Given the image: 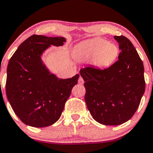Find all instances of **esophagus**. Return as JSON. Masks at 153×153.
<instances>
[{
  "label": "esophagus",
  "instance_id": "esophagus-1",
  "mask_svg": "<svg viewBox=\"0 0 153 153\" xmlns=\"http://www.w3.org/2000/svg\"><path fill=\"white\" fill-rule=\"evenodd\" d=\"M78 83L79 84H83L84 83V80L82 79V78H81V77H80V78H79Z\"/></svg>",
  "mask_w": 153,
  "mask_h": 153
}]
</instances>
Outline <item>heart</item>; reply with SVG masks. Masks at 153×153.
<instances>
[{
	"mask_svg": "<svg viewBox=\"0 0 153 153\" xmlns=\"http://www.w3.org/2000/svg\"><path fill=\"white\" fill-rule=\"evenodd\" d=\"M120 50L116 44L104 38H93L77 45L74 51L75 58L81 60H92V64L97 68L111 66L119 56Z\"/></svg>",
	"mask_w": 153,
	"mask_h": 153,
	"instance_id": "1",
	"label": "heart"
}]
</instances>
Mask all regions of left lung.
I'll return each instance as SVG.
<instances>
[{
	"label": "left lung",
	"instance_id": "1",
	"mask_svg": "<svg viewBox=\"0 0 153 153\" xmlns=\"http://www.w3.org/2000/svg\"><path fill=\"white\" fill-rule=\"evenodd\" d=\"M121 52L108 68H82L85 100L93 119L105 126H118L133 116L145 93L144 66L126 37L114 36Z\"/></svg>",
	"mask_w": 153,
	"mask_h": 153
}]
</instances>
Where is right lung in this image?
<instances>
[{
  "instance_id": "obj_1",
  "label": "right lung",
  "mask_w": 153,
  "mask_h": 153,
  "mask_svg": "<svg viewBox=\"0 0 153 153\" xmlns=\"http://www.w3.org/2000/svg\"><path fill=\"white\" fill-rule=\"evenodd\" d=\"M63 37L33 35L18 48L8 62L7 98L16 115L25 125L43 128L58 120L79 74L60 79L43 63L41 56L51 47L62 46Z\"/></svg>"
}]
</instances>
